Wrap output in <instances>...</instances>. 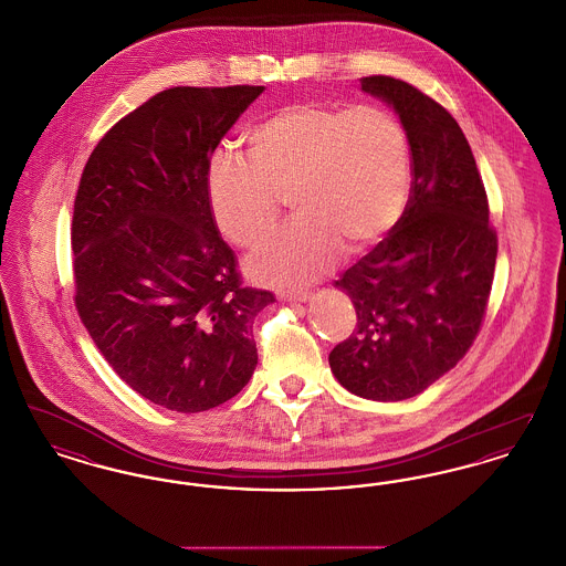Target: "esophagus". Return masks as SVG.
Instances as JSON below:
<instances>
[{
	"mask_svg": "<svg viewBox=\"0 0 566 566\" xmlns=\"http://www.w3.org/2000/svg\"><path fill=\"white\" fill-rule=\"evenodd\" d=\"M307 298H310L307 293H295V295H289V293L284 295V293H282V295H280V301H286V303H305Z\"/></svg>",
	"mask_w": 566,
	"mask_h": 566,
	"instance_id": "esophagus-1",
	"label": "esophagus"
}]
</instances>
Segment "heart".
Here are the masks:
<instances>
[{
  "label": "heart",
  "instance_id": "heart-1",
  "mask_svg": "<svg viewBox=\"0 0 566 566\" xmlns=\"http://www.w3.org/2000/svg\"><path fill=\"white\" fill-rule=\"evenodd\" d=\"M250 163L216 155L206 178L218 231L240 248L273 233L284 199L295 222L250 261L271 284L301 286L344 254H363L399 224L411 192V150L401 120L379 106L293 102L245 134Z\"/></svg>",
  "mask_w": 566,
  "mask_h": 566
}]
</instances>
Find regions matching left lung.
Returning <instances> with one entry per match:
<instances>
[{
  "label": "left lung",
  "instance_id": "1",
  "mask_svg": "<svg viewBox=\"0 0 566 566\" xmlns=\"http://www.w3.org/2000/svg\"><path fill=\"white\" fill-rule=\"evenodd\" d=\"M360 88L399 116L413 182L399 224L335 280L358 321L328 365L352 395L388 403L424 392L471 348L492 289L496 233L452 114L390 76L360 78Z\"/></svg>",
  "mask_w": 566,
  "mask_h": 566
}]
</instances>
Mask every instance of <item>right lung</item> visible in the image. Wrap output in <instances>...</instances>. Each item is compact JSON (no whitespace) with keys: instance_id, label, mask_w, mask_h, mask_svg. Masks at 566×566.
I'll use <instances>...</instances> for the list:
<instances>
[{"instance_id":"obj_1","label":"right lung","mask_w":566,"mask_h":566,"mask_svg":"<svg viewBox=\"0 0 566 566\" xmlns=\"http://www.w3.org/2000/svg\"><path fill=\"white\" fill-rule=\"evenodd\" d=\"M263 91L167 88L118 120L82 171L72 220L82 324L125 384L171 411L233 399L259 360L252 324L275 296L242 289L206 178Z\"/></svg>"}]
</instances>
